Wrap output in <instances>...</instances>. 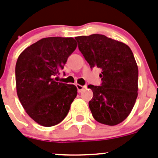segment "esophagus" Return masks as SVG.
I'll return each instance as SVG.
<instances>
[{
	"instance_id": "1",
	"label": "esophagus",
	"mask_w": 158,
	"mask_h": 158,
	"mask_svg": "<svg viewBox=\"0 0 158 158\" xmlns=\"http://www.w3.org/2000/svg\"><path fill=\"white\" fill-rule=\"evenodd\" d=\"M76 87H77L78 92H79V93H80L81 91H82V90H83V89L86 88V86H82V85H79V84H76Z\"/></svg>"
}]
</instances>
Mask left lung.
Instances as JSON below:
<instances>
[{
	"label": "left lung",
	"instance_id": "left-lung-1",
	"mask_svg": "<svg viewBox=\"0 0 158 158\" xmlns=\"http://www.w3.org/2000/svg\"><path fill=\"white\" fill-rule=\"evenodd\" d=\"M76 39L90 68L102 70V86H88L94 94L89 102L94 118L103 124H119L129 116L138 97L139 70L131 49L103 35Z\"/></svg>",
	"mask_w": 158,
	"mask_h": 158
}]
</instances>
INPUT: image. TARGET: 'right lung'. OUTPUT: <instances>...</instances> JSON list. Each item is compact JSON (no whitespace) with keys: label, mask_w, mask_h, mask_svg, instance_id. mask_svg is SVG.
I'll return each instance as SVG.
<instances>
[{"label":"right lung","mask_w":158,"mask_h":158,"mask_svg":"<svg viewBox=\"0 0 158 158\" xmlns=\"http://www.w3.org/2000/svg\"><path fill=\"white\" fill-rule=\"evenodd\" d=\"M76 47L73 38L49 37L28 46L18 57L17 95L28 116L38 124L52 127L60 123L77 96L75 85L56 81Z\"/></svg>","instance_id":"right-lung-1"}]
</instances>
